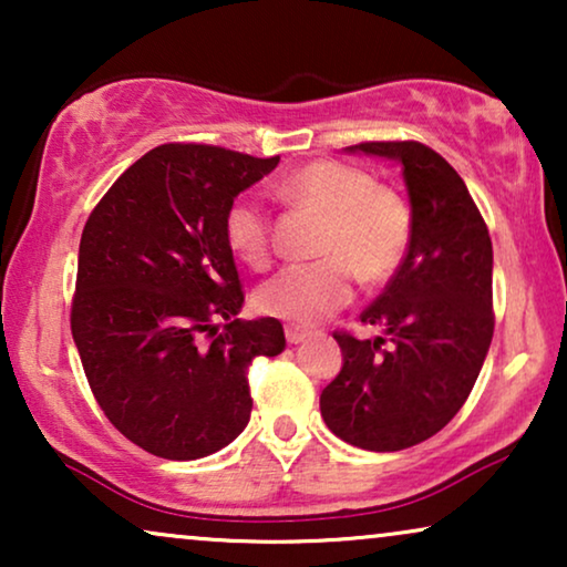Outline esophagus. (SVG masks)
Masks as SVG:
<instances>
[{"mask_svg":"<svg viewBox=\"0 0 567 567\" xmlns=\"http://www.w3.org/2000/svg\"><path fill=\"white\" fill-rule=\"evenodd\" d=\"M284 332H286V340H289L291 346H297V343H301V340L309 338V330L299 328V324H286Z\"/></svg>","mask_w":567,"mask_h":567,"instance_id":"34e87169","label":"esophagus"}]
</instances>
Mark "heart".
<instances>
[{
    "label": "heart",
    "instance_id": "heart-1",
    "mask_svg": "<svg viewBox=\"0 0 567 567\" xmlns=\"http://www.w3.org/2000/svg\"><path fill=\"white\" fill-rule=\"evenodd\" d=\"M281 196L324 216L320 260L291 262L255 291L258 312L293 324H315L353 299L355 274L382 284L398 274L413 239L408 200L377 183L369 169L315 159L281 183ZM224 239L245 266L266 268L274 252L270 214L250 196L224 212Z\"/></svg>",
    "mask_w": 567,
    "mask_h": 567
}]
</instances>
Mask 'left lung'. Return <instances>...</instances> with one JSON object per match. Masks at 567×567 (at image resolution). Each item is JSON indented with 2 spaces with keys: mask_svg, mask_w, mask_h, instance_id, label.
Wrapping results in <instances>:
<instances>
[{
  "mask_svg": "<svg viewBox=\"0 0 567 567\" xmlns=\"http://www.w3.org/2000/svg\"><path fill=\"white\" fill-rule=\"evenodd\" d=\"M348 152L402 165L413 239L361 312L390 338L336 330L343 369L320 394L328 429L367 452H400L460 413L493 340V245L456 169L421 142H363ZM391 343L386 344L385 340Z\"/></svg>",
  "mask_w": 567,
  "mask_h": 567,
  "instance_id": "1",
  "label": "left lung"
}]
</instances>
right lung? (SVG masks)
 <instances>
[{"instance_id": "add662e5", "label": "right lung", "mask_w": 567, "mask_h": 567, "mask_svg": "<svg viewBox=\"0 0 567 567\" xmlns=\"http://www.w3.org/2000/svg\"><path fill=\"white\" fill-rule=\"evenodd\" d=\"M278 159L162 144L82 229L72 336L84 377L107 421L162 460L231 444L250 421L252 359L286 348L276 317L237 320L245 291L224 239L227 206Z\"/></svg>"}]
</instances>
